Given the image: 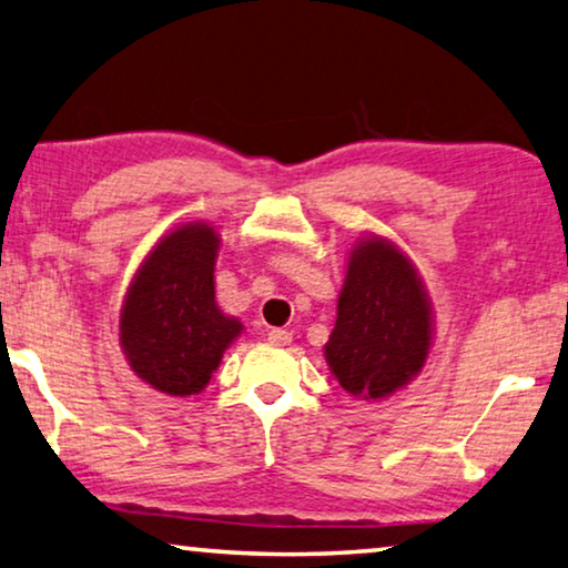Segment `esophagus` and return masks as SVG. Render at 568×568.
<instances>
[{"mask_svg": "<svg viewBox=\"0 0 568 568\" xmlns=\"http://www.w3.org/2000/svg\"><path fill=\"white\" fill-rule=\"evenodd\" d=\"M267 338L273 341L275 346H287L293 341V333L285 331V328H270L267 331Z\"/></svg>", "mask_w": 568, "mask_h": 568, "instance_id": "obj_1", "label": "esophagus"}]
</instances>
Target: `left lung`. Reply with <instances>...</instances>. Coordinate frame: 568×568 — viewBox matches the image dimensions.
Listing matches in <instances>:
<instances>
[{
	"mask_svg": "<svg viewBox=\"0 0 568 568\" xmlns=\"http://www.w3.org/2000/svg\"><path fill=\"white\" fill-rule=\"evenodd\" d=\"M432 311L417 270L382 237L351 252L326 362L348 394L379 399L425 366Z\"/></svg>",
	"mask_w": 568,
	"mask_h": 568,
	"instance_id": "left-lung-1",
	"label": "left lung"
}]
</instances>
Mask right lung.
I'll return each mask as SVG.
<instances>
[{"mask_svg":"<svg viewBox=\"0 0 568 568\" xmlns=\"http://www.w3.org/2000/svg\"><path fill=\"white\" fill-rule=\"evenodd\" d=\"M220 240L206 224H184L159 242L133 277L121 311L131 368L154 389L200 394L242 323L214 301Z\"/></svg>","mask_w":568,"mask_h":568,"instance_id":"1","label":"right lung"}]
</instances>
